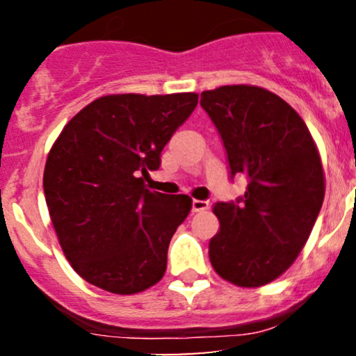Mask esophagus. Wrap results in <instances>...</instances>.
Segmentation results:
<instances>
[{
	"label": "esophagus",
	"instance_id": "34e87169",
	"mask_svg": "<svg viewBox=\"0 0 356 356\" xmlns=\"http://www.w3.org/2000/svg\"><path fill=\"white\" fill-rule=\"evenodd\" d=\"M207 209H209V202L207 201H199V199L192 201V212H202Z\"/></svg>",
	"mask_w": 356,
	"mask_h": 356
}]
</instances>
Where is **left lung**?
Returning a JSON list of instances; mask_svg holds the SVG:
<instances>
[{
    "mask_svg": "<svg viewBox=\"0 0 356 356\" xmlns=\"http://www.w3.org/2000/svg\"><path fill=\"white\" fill-rule=\"evenodd\" d=\"M229 161L231 177L248 189L236 202H218L220 229L209 243L222 280L264 286L295 263L320 214L325 172L308 127L276 93L254 85H224L201 93Z\"/></svg>",
    "mask_w": 356,
    "mask_h": 356,
    "instance_id": "8db88e82",
    "label": "left lung"
}]
</instances>
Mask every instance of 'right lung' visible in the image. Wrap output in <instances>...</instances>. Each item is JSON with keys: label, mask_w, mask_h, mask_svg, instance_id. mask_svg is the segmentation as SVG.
<instances>
[{"label": "right lung", "mask_w": 356, "mask_h": 356, "mask_svg": "<svg viewBox=\"0 0 356 356\" xmlns=\"http://www.w3.org/2000/svg\"><path fill=\"white\" fill-rule=\"evenodd\" d=\"M197 99L192 92L105 95L63 127L43 191L63 254L87 283L136 295L162 280L192 199L145 189L144 177L161 167V152Z\"/></svg>", "instance_id": "right-lung-1"}]
</instances>
